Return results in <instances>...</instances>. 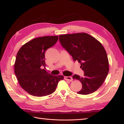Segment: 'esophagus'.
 Segmentation results:
<instances>
[{
    "label": "esophagus",
    "mask_w": 124,
    "mask_h": 124,
    "mask_svg": "<svg viewBox=\"0 0 124 124\" xmlns=\"http://www.w3.org/2000/svg\"><path fill=\"white\" fill-rule=\"evenodd\" d=\"M64 79L66 80H68V81H72L73 80L72 78L71 77H70V76H69V77L65 76L64 77Z\"/></svg>",
    "instance_id": "obj_1"
}]
</instances>
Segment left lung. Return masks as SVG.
I'll return each instance as SVG.
<instances>
[{
    "mask_svg": "<svg viewBox=\"0 0 124 124\" xmlns=\"http://www.w3.org/2000/svg\"><path fill=\"white\" fill-rule=\"evenodd\" d=\"M62 46L72 56L74 61L81 63L84 76H73L82 85L80 94H89L97 90L103 84L109 72V61L105 48L93 36L85 33L60 35Z\"/></svg>",
    "mask_w": 124,
    "mask_h": 124,
    "instance_id": "left-lung-1",
    "label": "left lung"
}]
</instances>
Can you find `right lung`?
I'll use <instances>...</instances> for the list:
<instances>
[{
  "label": "right lung",
  "mask_w": 124,
  "mask_h": 124,
  "mask_svg": "<svg viewBox=\"0 0 124 124\" xmlns=\"http://www.w3.org/2000/svg\"><path fill=\"white\" fill-rule=\"evenodd\" d=\"M58 36L37 37L25 43L17 52L14 70L21 87L29 94L43 97L55 91L58 82L63 76L48 73L45 66V53L55 44Z\"/></svg>",
  "instance_id": "obj_1"
}]
</instances>
